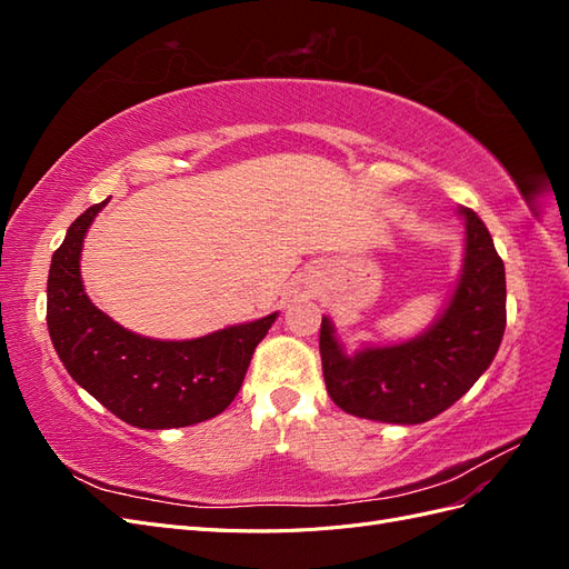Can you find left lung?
<instances>
[{
    "label": "left lung",
    "mask_w": 569,
    "mask_h": 569,
    "mask_svg": "<svg viewBox=\"0 0 569 569\" xmlns=\"http://www.w3.org/2000/svg\"><path fill=\"white\" fill-rule=\"evenodd\" d=\"M465 218V258L453 299L429 330L396 347L347 356L322 318L320 358L332 401L366 420L420 425L453 406L479 380L506 330V268L481 218Z\"/></svg>",
    "instance_id": "8db88e82"
}]
</instances>
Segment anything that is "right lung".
Wrapping results in <instances>:
<instances>
[{"label":"right lung","mask_w":569,"mask_h":569,"mask_svg":"<svg viewBox=\"0 0 569 569\" xmlns=\"http://www.w3.org/2000/svg\"><path fill=\"white\" fill-rule=\"evenodd\" d=\"M107 201L78 216L51 256L47 327L61 363L132 427L173 429L216 418L234 401L258 341L278 313L189 341H159L120 327L88 299L80 280L84 232Z\"/></svg>","instance_id":"right-lung-1"}]
</instances>
